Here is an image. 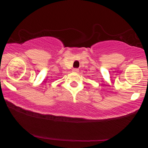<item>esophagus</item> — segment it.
<instances>
[{"label":"esophagus","instance_id":"34e87169","mask_svg":"<svg viewBox=\"0 0 148 148\" xmlns=\"http://www.w3.org/2000/svg\"><path fill=\"white\" fill-rule=\"evenodd\" d=\"M79 69L77 68H74V69H73V71L75 72V73H78L79 72Z\"/></svg>","mask_w":148,"mask_h":148}]
</instances>
